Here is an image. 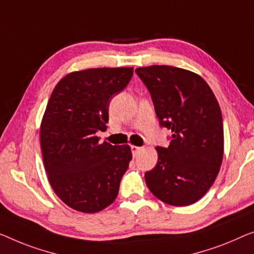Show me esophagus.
Returning a JSON list of instances; mask_svg holds the SVG:
<instances>
[{
	"label": "esophagus",
	"mask_w": 254,
	"mask_h": 254,
	"mask_svg": "<svg viewBox=\"0 0 254 254\" xmlns=\"http://www.w3.org/2000/svg\"><path fill=\"white\" fill-rule=\"evenodd\" d=\"M142 149V147H138V146H131V150H132V154H133V156H137L138 153L140 150Z\"/></svg>",
	"instance_id": "1"
}]
</instances>
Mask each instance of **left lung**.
<instances>
[{
    "mask_svg": "<svg viewBox=\"0 0 254 254\" xmlns=\"http://www.w3.org/2000/svg\"><path fill=\"white\" fill-rule=\"evenodd\" d=\"M148 89L160 126L172 131L169 147L157 146L155 168L145 173L149 190L162 202L186 206L213 185L224 156V126L207 83L183 68L135 69Z\"/></svg>",
    "mask_w": 254,
    "mask_h": 254,
    "instance_id": "left-lung-1",
    "label": "left lung"
}]
</instances>
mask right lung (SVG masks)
I'll return each mask as SVG.
<instances>
[{"instance_id": "right-lung-1", "label": "right lung", "mask_w": 254, "mask_h": 254, "mask_svg": "<svg viewBox=\"0 0 254 254\" xmlns=\"http://www.w3.org/2000/svg\"><path fill=\"white\" fill-rule=\"evenodd\" d=\"M133 68H90L60 79L41 123V148L49 183L71 209L94 213L114 202L132 160L127 145L99 143L113 97L130 82Z\"/></svg>"}]
</instances>
